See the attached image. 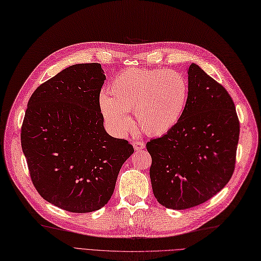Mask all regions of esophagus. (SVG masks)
Returning a JSON list of instances; mask_svg holds the SVG:
<instances>
[{"label": "esophagus", "mask_w": 261, "mask_h": 261, "mask_svg": "<svg viewBox=\"0 0 261 261\" xmlns=\"http://www.w3.org/2000/svg\"><path fill=\"white\" fill-rule=\"evenodd\" d=\"M133 146L135 148V150H142L145 149V143H143L142 141H139V140H135L133 142Z\"/></svg>", "instance_id": "obj_1"}]
</instances>
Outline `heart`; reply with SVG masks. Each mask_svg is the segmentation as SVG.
Masks as SVG:
<instances>
[{
	"instance_id": "obj_1",
	"label": "heart",
	"mask_w": 261,
	"mask_h": 261,
	"mask_svg": "<svg viewBox=\"0 0 261 261\" xmlns=\"http://www.w3.org/2000/svg\"><path fill=\"white\" fill-rule=\"evenodd\" d=\"M189 97L186 76L170 69H126L116 75L100 97V110L109 127L118 134L132 128L128 112L138 127L161 136L180 121Z\"/></svg>"
}]
</instances>
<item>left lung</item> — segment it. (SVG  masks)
I'll use <instances>...</instances> for the list:
<instances>
[{"label":"left lung","mask_w":261,"mask_h":261,"mask_svg":"<svg viewBox=\"0 0 261 261\" xmlns=\"http://www.w3.org/2000/svg\"><path fill=\"white\" fill-rule=\"evenodd\" d=\"M189 97L176 126L147 142L151 185L166 208L200 205L234 172L240 121L231 96L195 64L188 70Z\"/></svg>","instance_id":"left-lung-1"}]
</instances>
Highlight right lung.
Instances as JSON below:
<instances>
[{"label": "right lung", "instance_id": "right-lung-1", "mask_svg": "<svg viewBox=\"0 0 261 261\" xmlns=\"http://www.w3.org/2000/svg\"><path fill=\"white\" fill-rule=\"evenodd\" d=\"M100 64L66 68L30 97L21 147L32 184L44 200L71 213H91L111 199L134 148L103 127Z\"/></svg>", "mask_w": 261, "mask_h": 261}]
</instances>
